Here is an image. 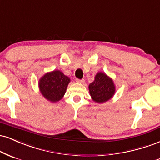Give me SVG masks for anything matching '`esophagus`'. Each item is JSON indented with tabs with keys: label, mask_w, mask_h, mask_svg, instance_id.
I'll list each match as a JSON object with an SVG mask.
<instances>
[{
	"label": "esophagus",
	"mask_w": 160,
	"mask_h": 160,
	"mask_svg": "<svg viewBox=\"0 0 160 160\" xmlns=\"http://www.w3.org/2000/svg\"><path fill=\"white\" fill-rule=\"evenodd\" d=\"M76 82L78 84H84V79H76Z\"/></svg>",
	"instance_id": "obj_1"
}]
</instances>
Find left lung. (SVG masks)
<instances>
[{
    "instance_id": "left-lung-1",
    "label": "left lung",
    "mask_w": 160,
    "mask_h": 160,
    "mask_svg": "<svg viewBox=\"0 0 160 160\" xmlns=\"http://www.w3.org/2000/svg\"><path fill=\"white\" fill-rule=\"evenodd\" d=\"M90 95L93 101L97 103H104L114 97L116 92L114 81L105 72H98L94 81L88 86Z\"/></svg>"
}]
</instances>
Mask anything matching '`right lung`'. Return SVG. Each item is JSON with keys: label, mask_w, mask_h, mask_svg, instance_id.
I'll return each instance as SVG.
<instances>
[{"label": "right lung", "mask_w": 160, "mask_h": 160, "mask_svg": "<svg viewBox=\"0 0 160 160\" xmlns=\"http://www.w3.org/2000/svg\"><path fill=\"white\" fill-rule=\"evenodd\" d=\"M70 78L60 70L44 74L39 79L38 87L41 94L51 102H57L63 98Z\"/></svg>", "instance_id": "obj_1"}]
</instances>
